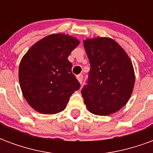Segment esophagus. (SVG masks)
Listing matches in <instances>:
<instances>
[{"instance_id":"34e87169","label":"esophagus","mask_w":153,"mask_h":153,"mask_svg":"<svg viewBox=\"0 0 153 153\" xmlns=\"http://www.w3.org/2000/svg\"><path fill=\"white\" fill-rule=\"evenodd\" d=\"M77 79L79 80V82L80 83H82V81H83V75L82 74H79L78 76H77Z\"/></svg>"}]
</instances>
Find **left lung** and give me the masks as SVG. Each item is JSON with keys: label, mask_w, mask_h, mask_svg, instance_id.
<instances>
[{"label": "left lung", "mask_w": 153, "mask_h": 153, "mask_svg": "<svg viewBox=\"0 0 153 153\" xmlns=\"http://www.w3.org/2000/svg\"><path fill=\"white\" fill-rule=\"evenodd\" d=\"M83 46L89 60L88 81L81 90L90 112L109 115L128 102L135 74L128 54L110 38H88Z\"/></svg>", "instance_id": "obj_1"}]
</instances>
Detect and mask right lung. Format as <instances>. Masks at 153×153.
Masks as SVG:
<instances>
[{"label": "right lung", "instance_id": "1", "mask_svg": "<svg viewBox=\"0 0 153 153\" xmlns=\"http://www.w3.org/2000/svg\"><path fill=\"white\" fill-rule=\"evenodd\" d=\"M79 41L65 33L48 35L33 45L21 59L19 80L23 96L33 109L52 115L65 109L80 83L68 60Z\"/></svg>", "mask_w": 153, "mask_h": 153}]
</instances>
